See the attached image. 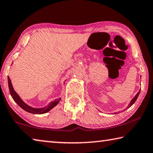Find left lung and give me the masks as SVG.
Wrapping results in <instances>:
<instances>
[{
    "label": "left lung",
    "instance_id": "obj_1",
    "mask_svg": "<svg viewBox=\"0 0 153 153\" xmlns=\"http://www.w3.org/2000/svg\"><path fill=\"white\" fill-rule=\"evenodd\" d=\"M140 90H139V91H138V92L136 94V96L134 97V98H133L132 100H131V101H130V102L129 103V104H128V108H130V106H131V105L134 103V102H136V100H137V98H138V95H139V94H140ZM115 114H117L116 112H115Z\"/></svg>",
    "mask_w": 153,
    "mask_h": 153
}]
</instances>
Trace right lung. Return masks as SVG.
<instances>
[{"label": "right lung", "mask_w": 153, "mask_h": 153, "mask_svg": "<svg viewBox=\"0 0 153 153\" xmlns=\"http://www.w3.org/2000/svg\"><path fill=\"white\" fill-rule=\"evenodd\" d=\"M8 84H9V88L10 95L12 96L14 101H15L16 103L22 108V109L25 110L27 112L34 114H42L48 112L49 111L53 109L55 105H57L58 103L59 102V101L61 100V99H62L60 98H57L56 100H55L54 101H51L50 103H49L48 105H47L46 106L43 108H33L32 106H30V105H29L28 104H27L21 98V97L18 95V94L15 91L9 77H8Z\"/></svg>", "instance_id": "add662e5"}]
</instances>
